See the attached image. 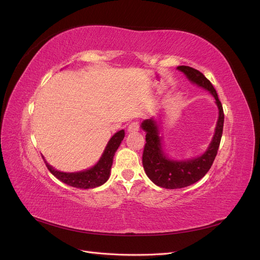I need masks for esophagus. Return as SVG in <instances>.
Here are the masks:
<instances>
[{
  "mask_svg": "<svg viewBox=\"0 0 260 260\" xmlns=\"http://www.w3.org/2000/svg\"><path fill=\"white\" fill-rule=\"evenodd\" d=\"M139 129H140L139 121H133L129 124L128 132H137V131H139Z\"/></svg>",
  "mask_w": 260,
  "mask_h": 260,
  "instance_id": "34e87169",
  "label": "esophagus"
}]
</instances>
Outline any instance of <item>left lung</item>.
I'll return each instance as SVG.
<instances>
[{
    "label": "left lung",
    "mask_w": 260,
    "mask_h": 260,
    "mask_svg": "<svg viewBox=\"0 0 260 260\" xmlns=\"http://www.w3.org/2000/svg\"><path fill=\"white\" fill-rule=\"evenodd\" d=\"M177 69L182 72L192 83L198 84L201 88L211 93V95L216 100V104L219 109V117L216 124L215 135L212 137L206 152L196 157V158L186 160H174L168 158L161 146V139L158 136V125L153 118L142 122L141 127L146 132V143L144 145L142 156L143 168L147 177L156 185L165 188H181L188 186L198 182L207 174L216 158L222 137L224 121L221 102L218 99V94L214 85L199 70L188 66H178Z\"/></svg>",
    "instance_id": "8db88e82"
}]
</instances>
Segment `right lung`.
I'll return each mask as SVG.
<instances>
[{"mask_svg":"<svg viewBox=\"0 0 260 260\" xmlns=\"http://www.w3.org/2000/svg\"><path fill=\"white\" fill-rule=\"evenodd\" d=\"M124 138V131L120 130L111 138L105 147V151L102 155L96 165L90 169L79 172H61L54 169L51 165L45 161L46 167L51 171L53 176L56 177L61 182L77 188H93L104 184L111 175V168L115 153L119 147L121 141Z\"/></svg>","mask_w":260,"mask_h":260,"instance_id":"add662e5","label":"right lung"}]
</instances>
